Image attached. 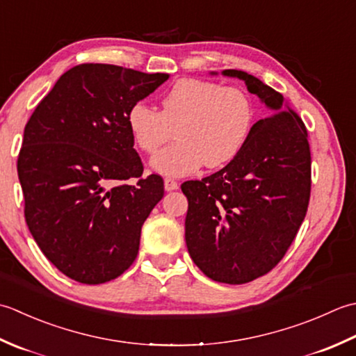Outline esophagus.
I'll return each instance as SVG.
<instances>
[{"label": "esophagus", "mask_w": 356, "mask_h": 356, "mask_svg": "<svg viewBox=\"0 0 356 356\" xmlns=\"http://www.w3.org/2000/svg\"><path fill=\"white\" fill-rule=\"evenodd\" d=\"M179 187V184L177 183L175 179H172V178H165L164 179V188L168 192H172V191H177V188Z\"/></svg>", "instance_id": "obj_1"}]
</instances>
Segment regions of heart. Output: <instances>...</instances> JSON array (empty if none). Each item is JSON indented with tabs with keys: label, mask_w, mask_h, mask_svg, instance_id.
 Here are the masks:
<instances>
[{
	"label": "heart",
	"mask_w": 356,
	"mask_h": 356,
	"mask_svg": "<svg viewBox=\"0 0 356 356\" xmlns=\"http://www.w3.org/2000/svg\"><path fill=\"white\" fill-rule=\"evenodd\" d=\"M253 120L255 104L248 92L192 78L179 79L164 93L161 112L138 101L126 115L135 146L146 154L156 152L175 130L178 140L150 159L152 169L170 177L232 161L248 143Z\"/></svg>",
	"instance_id": "heart-1"
}]
</instances>
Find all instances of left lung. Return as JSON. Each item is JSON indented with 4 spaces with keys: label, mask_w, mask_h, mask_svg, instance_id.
Masks as SVG:
<instances>
[{
    "label": "left lung",
    "mask_w": 356,
    "mask_h": 356,
    "mask_svg": "<svg viewBox=\"0 0 356 356\" xmlns=\"http://www.w3.org/2000/svg\"><path fill=\"white\" fill-rule=\"evenodd\" d=\"M222 75L243 79L269 117L252 126L226 168L181 184L186 244L206 277L244 284L270 272L298 234L310 198V147L306 126L281 93L243 70Z\"/></svg>",
    "instance_id": "8db88e82"
}]
</instances>
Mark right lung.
<instances>
[{
    "mask_svg": "<svg viewBox=\"0 0 356 356\" xmlns=\"http://www.w3.org/2000/svg\"><path fill=\"white\" fill-rule=\"evenodd\" d=\"M168 74L79 64L63 74L24 127L18 178L27 227L58 270L83 284L124 273L141 227L164 195L163 178H143L126 115ZM136 177L138 183H122Z\"/></svg>",
    "mask_w": 356,
    "mask_h": 356,
    "instance_id": "obj_1",
    "label": "right lung"
}]
</instances>
